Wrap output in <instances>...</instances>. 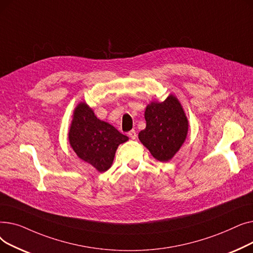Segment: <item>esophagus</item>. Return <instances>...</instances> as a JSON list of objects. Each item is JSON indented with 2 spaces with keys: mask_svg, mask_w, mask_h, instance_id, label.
<instances>
[{
  "mask_svg": "<svg viewBox=\"0 0 253 253\" xmlns=\"http://www.w3.org/2000/svg\"><path fill=\"white\" fill-rule=\"evenodd\" d=\"M128 135H129V137H130L131 139H136V137H137V134H136V131H135V130L129 131Z\"/></svg>",
  "mask_w": 253,
  "mask_h": 253,
  "instance_id": "34e87169",
  "label": "esophagus"
}]
</instances>
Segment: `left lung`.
Wrapping results in <instances>:
<instances>
[{"label":"left lung","instance_id":"left-lung-1","mask_svg":"<svg viewBox=\"0 0 253 253\" xmlns=\"http://www.w3.org/2000/svg\"><path fill=\"white\" fill-rule=\"evenodd\" d=\"M147 126L138 133L140 142L156 160L168 162L179 151L189 132V120L174 94L151 101L144 111Z\"/></svg>","mask_w":253,"mask_h":253}]
</instances>
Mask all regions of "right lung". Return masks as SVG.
Wrapping results in <instances>:
<instances>
[{"instance_id": "obj_1", "label": "right lung", "mask_w": 253, "mask_h": 253, "mask_svg": "<svg viewBox=\"0 0 253 253\" xmlns=\"http://www.w3.org/2000/svg\"><path fill=\"white\" fill-rule=\"evenodd\" d=\"M68 135L77 156L98 172L111 168L118 147L129 139L111 124L99 120L85 101L75 108Z\"/></svg>"}]
</instances>
